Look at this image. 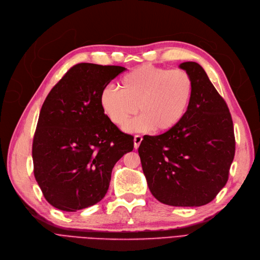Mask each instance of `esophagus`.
Segmentation results:
<instances>
[{
  "instance_id": "esophagus-1",
  "label": "esophagus",
  "mask_w": 260,
  "mask_h": 260,
  "mask_svg": "<svg viewBox=\"0 0 260 260\" xmlns=\"http://www.w3.org/2000/svg\"><path fill=\"white\" fill-rule=\"evenodd\" d=\"M142 141H143L142 135H139V134L135 135V137H134V148H135V149H138L140 144L142 143Z\"/></svg>"
}]
</instances>
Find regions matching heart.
Here are the masks:
<instances>
[{"label":"heart","mask_w":260,"mask_h":260,"mask_svg":"<svg viewBox=\"0 0 260 260\" xmlns=\"http://www.w3.org/2000/svg\"><path fill=\"white\" fill-rule=\"evenodd\" d=\"M119 90L106 86L100 105L116 126H123L138 112L142 115L125 127L128 131L167 132L186 116L193 95V81L184 70L142 66L125 74Z\"/></svg>","instance_id":"1"}]
</instances>
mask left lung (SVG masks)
<instances>
[{"instance_id":"left-lung-1","label":"left lung","mask_w":260,"mask_h":260,"mask_svg":"<svg viewBox=\"0 0 260 260\" xmlns=\"http://www.w3.org/2000/svg\"><path fill=\"white\" fill-rule=\"evenodd\" d=\"M193 81L186 116L163 134L145 135L139 154L148 187L171 206H201L225 186L235 155L233 120L223 98L203 68L180 64Z\"/></svg>"}]
</instances>
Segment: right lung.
I'll return each mask as SVG.
<instances>
[{"label": "right lung", "instance_id": "1", "mask_svg": "<svg viewBox=\"0 0 260 260\" xmlns=\"http://www.w3.org/2000/svg\"><path fill=\"white\" fill-rule=\"evenodd\" d=\"M126 69L78 63L48 93L32 142L34 175L46 201L64 212L106 196L117 160L133 150L100 105L104 88Z\"/></svg>", "mask_w": 260, "mask_h": 260}]
</instances>
